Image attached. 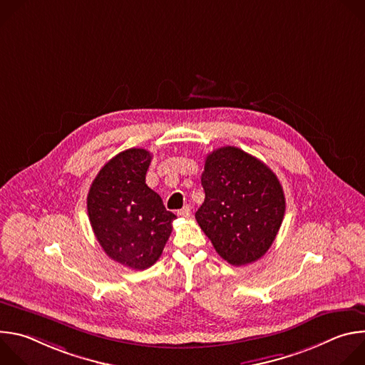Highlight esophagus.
Instances as JSON below:
<instances>
[{"mask_svg":"<svg viewBox=\"0 0 365 365\" xmlns=\"http://www.w3.org/2000/svg\"><path fill=\"white\" fill-rule=\"evenodd\" d=\"M190 214H192V210H190V206H189V205L183 206L180 211H178V215H179V217H183V218H189V217H190Z\"/></svg>","mask_w":365,"mask_h":365,"instance_id":"1","label":"esophagus"}]
</instances>
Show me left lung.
<instances>
[{"mask_svg":"<svg viewBox=\"0 0 365 365\" xmlns=\"http://www.w3.org/2000/svg\"><path fill=\"white\" fill-rule=\"evenodd\" d=\"M200 182L205 200L195 218L217 252L232 266L262 258L286 211L283 187L272 169L227 145L206 155Z\"/></svg>","mask_w":365,"mask_h":365,"instance_id":"1","label":"left lung"}]
</instances>
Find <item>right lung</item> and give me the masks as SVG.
I'll list each match as a JSON object with an SVG mask.
<instances>
[{"mask_svg":"<svg viewBox=\"0 0 365 365\" xmlns=\"http://www.w3.org/2000/svg\"><path fill=\"white\" fill-rule=\"evenodd\" d=\"M150 151L128 148L103 166L88 193L93 234L114 262L145 270L158 262L172 234L173 212L145 185Z\"/></svg>","mask_w":365,"mask_h":365,"instance_id":"obj_1","label":"right lung"}]
</instances>
